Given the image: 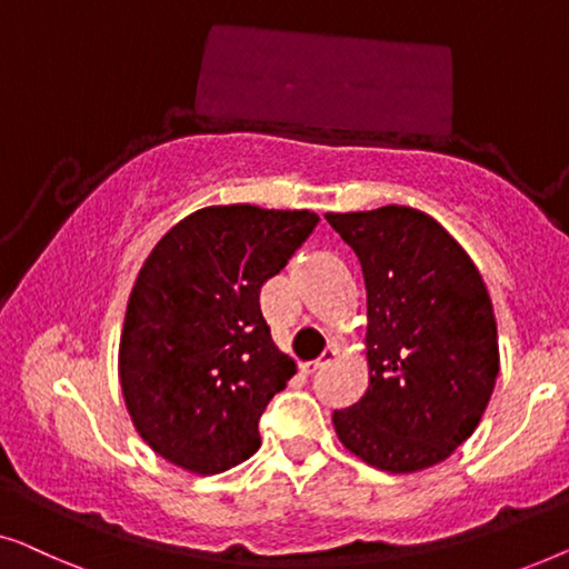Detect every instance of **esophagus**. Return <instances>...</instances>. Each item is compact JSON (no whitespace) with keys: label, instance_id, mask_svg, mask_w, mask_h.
<instances>
[{"label":"esophagus","instance_id":"34e87169","mask_svg":"<svg viewBox=\"0 0 569 569\" xmlns=\"http://www.w3.org/2000/svg\"><path fill=\"white\" fill-rule=\"evenodd\" d=\"M335 356H338V348L335 346H327L325 348V353L317 358V361H311V363H303L301 368H303V373H315V371H319V368L322 366H327L330 361H335Z\"/></svg>","mask_w":569,"mask_h":569}]
</instances>
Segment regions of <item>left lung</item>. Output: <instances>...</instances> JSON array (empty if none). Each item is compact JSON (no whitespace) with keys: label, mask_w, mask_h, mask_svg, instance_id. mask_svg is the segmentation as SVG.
Masks as SVG:
<instances>
[{"label":"left lung","mask_w":569,"mask_h":569,"mask_svg":"<svg viewBox=\"0 0 569 569\" xmlns=\"http://www.w3.org/2000/svg\"><path fill=\"white\" fill-rule=\"evenodd\" d=\"M363 270L371 379L332 422L342 446L391 475L428 469L475 433L500 371L482 276L428 213H325Z\"/></svg>","instance_id":"left-lung-1"}]
</instances>
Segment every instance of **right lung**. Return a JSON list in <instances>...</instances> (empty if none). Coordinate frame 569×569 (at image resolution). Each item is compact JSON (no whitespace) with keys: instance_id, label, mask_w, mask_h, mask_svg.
<instances>
[{"instance_id":"obj_1","label":"right lung","mask_w":569,"mask_h":569,"mask_svg":"<svg viewBox=\"0 0 569 569\" xmlns=\"http://www.w3.org/2000/svg\"><path fill=\"white\" fill-rule=\"evenodd\" d=\"M317 223L311 211L211 206L151 250L126 309L121 387L162 459L216 475L260 448V415L296 373L270 340L260 286Z\"/></svg>"}]
</instances>
